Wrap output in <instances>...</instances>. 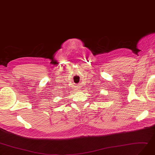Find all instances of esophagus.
<instances>
[{
  "instance_id": "1",
  "label": "esophagus",
  "mask_w": 155,
  "mask_h": 155,
  "mask_svg": "<svg viewBox=\"0 0 155 155\" xmlns=\"http://www.w3.org/2000/svg\"><path fill=\"white\" fill-rule=\"evenodd\" d=\"M77 87H78V86H77ZM76 88H77V89H78V87H76Z\"/></svg>"
}]
</instances>
